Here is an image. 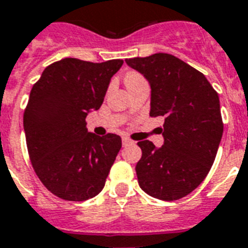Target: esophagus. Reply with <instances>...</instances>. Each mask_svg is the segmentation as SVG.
Masks as SVG:
<instances>
[{
    "mask_svg": "<svg viewBox=\"0 0 248 248\" xmlns=\"http://www.w3.org/2000/svg\"><path fill=\"white\" fill-rule=\"evenodd\" d=\"M131 143H132V140L128 139V138H124V139H122V144H124V147H126V145H128V144H131Z\"/></svg>",
    "mask_w": 248,
    "mask_h": 248,
    "instance_id": "34e87169",
    "label": "esophagus"
}]
</instances>
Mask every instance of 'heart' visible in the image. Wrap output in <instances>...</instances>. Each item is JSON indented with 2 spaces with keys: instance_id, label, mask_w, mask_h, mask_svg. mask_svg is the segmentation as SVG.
Returning <instances> with one entry per match:
<instances>
[{
  "instance_id": "obj_1",
  "label": "heart",
  "mask_w": 248,
  "mask_h": 248,
  "mask_svg": "<svg viewBox=\"0 0 248 248\" xmlns=\"http://www.w3.org/2000/svg\"><path fill=\"white\" fill-rule=\"evenodd\" d=\"M140 81H144L143 77H141L140 75H138V73H134V72L128 73V75L126 76V78H124V83H126V86L131 85V83H135V82H140Z\"/></svg>"
}]
</instances>
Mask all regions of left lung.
I'll return each instance as SVG.
<instances>
[{
    "label": "left lung",
    "instance_id": "left-lung-1",
    "mask_svg": "<svg viewBox=\"0 0 248 248\" xmlns=\"http://www.w3.org/2000/svg\"><path fill=\"white\" fill-rule=\"evenodd\" d=\"M151 86L152 117H165L163 145L138 143L140 188L151 197L176 201L207 176L223 136L219 95L201 72L170 54L126 59Z\"/></svg>",
    "mask_w": 248,
    "mask_h": 248
}]
</instances>
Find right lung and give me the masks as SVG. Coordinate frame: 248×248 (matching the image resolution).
Listing matches in <instances>:
<instances>
[{"label":"right lung","instance_id":"1","mask_svg":"<svg viewBox=\"0 0 248 248\" xmlns=\"http://www.w3.org/2000/svg\"><path fill=\"white\" fill-rule=\"evenodd\" d=\"M122 64L65 58L33 85L24 112L29 158L42 184L62 200H90L104 188L122 141L116 134L87 131L86 117L100 108Z\"/></svg>","mask_w":248,"mask_h":248}]
</instances>
